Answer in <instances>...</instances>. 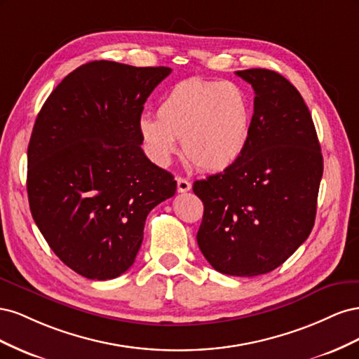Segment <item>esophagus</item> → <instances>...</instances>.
<instances>
[{
	"mask_svg": "<svg viewBox=\"0 0 359 359\" xmlns=\"http://www.w3.org/2000/svg\"><path fill=\"white\" fill-rule=\"evenodd\" d=\"M177 189H178V193H186V191L191 190V184L189 180L178 177L177 178Z\"/></svg>",
	"mask_w": 359,
	"mask_h": 359,
	"instance_id": "obj_1",
	"label": "esophagus"
}]
</instances>
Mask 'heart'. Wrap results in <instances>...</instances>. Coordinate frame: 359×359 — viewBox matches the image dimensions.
<instances>
[{"label":"heart","mask_w":359,"mask_h":359,"mask_svg":"<svg viewBox=\"0 0 359 359\" xmlns=\"http://www.w3.org/2000/svg\"><path fill=\"white\" fill-rule=\"evenodd\" d=\"M157 118L139 119V133L157 165H168L177 153L175 139H181L191 165L217 172L243 156L252 128V103L231 82L193 78L172 86L158 104Z\"/></svg>","instance_id":"heart-1"}]
</instances>
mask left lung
<instances>
[{
    "label": "left lung",
    "mask_w": 359,
    "mask_h": 359,
    "mask_svg": "<svg viewBox=\"0 0 359 359\" xmlns=\"http://www.w3.org/2000/svg\"><path fill=\"white\" fill-rule=\"evenodd\" d=\"M236 74L255 90L250 137L232 166L194 181L203 202L196 240L219 273L255 277L280 266L309 238L323 158L295 86L266 69Z\"/></svg>",
    "instance_id": "1"
}]
</instances>
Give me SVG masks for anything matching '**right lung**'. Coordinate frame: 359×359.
Listing matches in <instances>:
<instances>
[{"label":"right lung","instance_id":"right-lung-1","mask_svg":"<svg viewBox=\"0 0 359 359\" xmlns=\"http://www.w3.org/2000/svg\"><path fill=\"white\" fill-rule=\"evenodd\" d=\"M169 67L91 61L50 93L28 145L29 210L74 273L111 280L133 265L149 211L177 181L140 148L139 119Z\"/></svg>","mask_w":359,"mask_h":359}]
</instances>
